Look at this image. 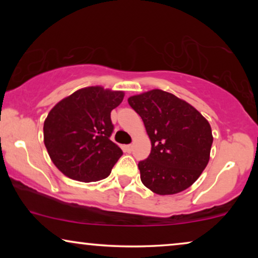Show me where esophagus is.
<instances>
[{
	"label": "esophagus",
	"mask_w": 258,
	"mask_h": 258,
	"mask_svg": "<svg viewBox=\"0 0 258 258\" xmlns=\"http://www.w3.org/2000/svg\"><path fill=\"white\" fill-rule=\"evenodd\" d=\"M123 150H124L125 153H132V151H133V146H132V144H126V146L123 147Z\"/></svg>",
	"instance_id": "esophagus-1"
}]
</instances>
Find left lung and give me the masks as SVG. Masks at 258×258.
<instances>
[{
  "instance_id": "obj_1",
  "label": "left lung",
  "mask_w": 258,
  "mask_h": 258,
  "mask_svg": "<svg viewBox=\"0 0 258 258\" xmlns=\"http://www.w3.org/2000/svg\"><path fill=\"white\" fill-rule=\"evenodd\" d=\"M151 141L147 160L139 162L141 181L158 195L189 188L206 169L213 134L209 122L192 105L154 89L128 98Z\"/></svg>"
}]
</instances>
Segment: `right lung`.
<instances>
[{
  "label": "right lung",
  "instance_id": "add662e5",
  "mask_svg": "<svg viewBox=\"0 0 258 258\" xmlns=\"http://www.w3.org/2000/svg\"><path fill=\"white\" fill-rule=\"evenodd\" d=\"M123 97V91L88 87L49 111L43 125L44 146L59 171L81 182H96L110 175L123 154L110 141V112Z\"/></svg>",
  "mask_w": 258,
  "mask_h": 258
}]
</instances>
